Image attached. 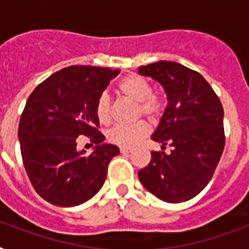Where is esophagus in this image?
I'll use <instances>...</instances> for the list:
<instances>
[{"mask_svg":"<svg viewBox=\"0 0 249 249\" xmlns=\"http://www.w3.org/2000/svg\"><path fill=\"white\" fill-rule=\"evenodd\" d=\"M132 151V148L129 147H120V152L121 154H129V152Z\"/></svg>","mask_w":249,"mask_h":249,"instance_id":"esophagus-1","label":"esophagus"}]
</instances>
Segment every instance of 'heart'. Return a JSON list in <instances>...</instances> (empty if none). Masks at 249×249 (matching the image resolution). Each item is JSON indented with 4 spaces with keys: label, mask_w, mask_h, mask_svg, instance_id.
Wrapping results in <instances>:
<instances>
[{
    "label": "heart",
    "mask_w": 249,
    "mask_h": 249,
    "mask_svg": "<svg viewBox=\"0 0 249 249\" xmlns=\"http://www.w3.org/2000/svg\"><path fill=\"white\" fill-rule=\"evenodd\" d=\"M117 93L137 102V115H143L151 121H159L166 108V102L161 95L152 93V86L147 80L136 73L124 76L116 86ZM95 117L99 124L107 125L111 121V103L106 94H101L95 102ZM150 126L144 120L130 125H116L107 133L109 143L121 147H132L148 134Z\"/></svg>",
    "instance_id": "obj_1"
}]
</instances>
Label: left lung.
Instances as JSON below:
<instances>
[{
	"label": "left lung",
	"mask_w": 249,
	"mask_h": 249,
	"mask_svg": "<svg viewBox=\"0 0 249 249\" xmlns=\"http://www.w3.org/2000/svg\"><path fill=\"white\" fill-rule=\"evenodd\" d=\"M165 90L169 105L152 140L163 151L138 172L142 185L166 203L193 199L208 185L225 147L224 108L212 86L199 72L176 62L159 60L141 66ZM172 147L165 154V146Z\"/></svg>",
	"instance_id": "1"
}]
</instances>
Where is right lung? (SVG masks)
Wrapping results in <instances>:
<instances>
[{"label": "right lung", "mask_w": 249, "mask_h": 249, "mask_svg": "<svg viewBox=\"0 0 249 249\" xmlns=\"http://www.w3.org/2000/svg\"><path fill=\"white\" fill-rule=\"evenodd\" d=\"M119 71L71 66L36 86L19 121L23 164L36 193L59 207L83 204L101 190L119 147L102 143L95 102ZM85 135L96 144L90 156L75 150Z\"/></svg>", "instance_id": "add662e5"}]
</instances>
